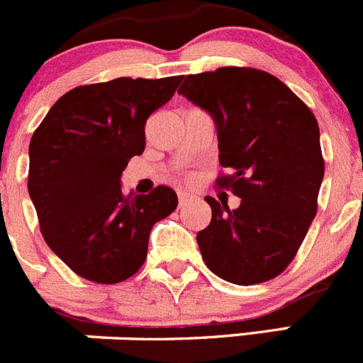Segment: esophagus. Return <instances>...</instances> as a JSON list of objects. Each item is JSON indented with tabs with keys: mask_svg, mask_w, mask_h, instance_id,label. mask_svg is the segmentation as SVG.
<instances>
[{
	"mask_svg": "<svg viewBox=\"0 0 363 363\" xmlns=\"http://www.w3.org/2000/svg\"><path fill=\"white\" fill-rule=\"evenodd\" d=\"M189 201H190V194H186V192H183V190H180V192H178V203H180V206H185Z\"/></svg>",
	"mask_w": 363,
	"mask_h": 363,
	"instance_id": "1",
	"label": "esophagus"
}]
</instances>
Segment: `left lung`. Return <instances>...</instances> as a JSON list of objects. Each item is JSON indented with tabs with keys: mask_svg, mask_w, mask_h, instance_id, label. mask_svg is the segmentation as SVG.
<instances>
[{
	"mask_svg": "<svg viewBox=\"0 0 363 363\" xmlns=\"http://www.w3.org/2000/svg\"><path fill=\"white\" fill-rule=\"evenodd\" d=\"M178 93L213 116L218 160L231 169L215 183L242 199L229 210L204 197L211 222L196 238L204 264L233 284L275 279L318 211L325 160L315 116L275 75L250 67L190 74Z\"/></svg>",
	"mask_w": 363,
	"mask_h": 363,
	"instance_id": "left-lung-1",
	"label": "left lung"
}]
</instances>
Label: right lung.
Segmentation results:
<instances>
[{
    "label": "right lung",
    "mask_w": 363,
    "mask_h": 363,
    "mask_svg": "<svg viewBox=\"0 0 363 363\" xmlns=\"http://www.w3.org/2000/svg\"><path fill=\"white\" fill-rule=\"evenodd\" d=\"M182 75L118 77L84 84L56 100L30 143L28 192L40 233L74 274L96 284L127 281L143 267L150 231L178 206L159 185L121 192L128 160L145 152V125L169 102Z\"/></svg>",
    "instance_id": "add662e5"
}]
</instances>
